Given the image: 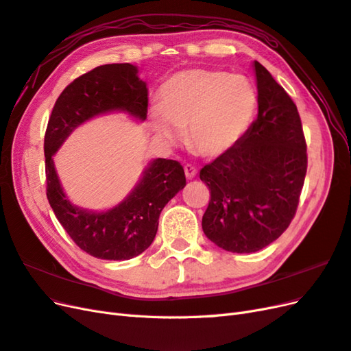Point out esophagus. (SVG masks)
<instances>
[{"mask_svg":"<svg viewBox=\"0 0 351 351\" xmlns=\"http://www.w3.org/2000/svg\"><path fill=\"white\" fill-rule=\"evenodd\" d=\"M184 173H186V177H187V178H195L196 174H197V169H196L193 165L187 164V165L184 167Z\"/></svg>","mask_w":351,"mask_h":351,"instance_id":"esophagus-1","label":"esophagus"}]
</instances>
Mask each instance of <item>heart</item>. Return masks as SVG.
I'll list each match as a JSON object with an SVG mask.
<instances>
[{
	"label": "heart",
	"instance_id": "b5f03b06",
	"mask_svg": "<svg viewBox=\"0 0 351 351\" xmlns=\"http://www.w3.org/2000/svg\"><path fill=\"white\" fill-rule=\"evenodd\" d=\"M258 110V92L241 74L192 69L176 73L159 92V108L149 123L169 143L182 139L190 149L215 158L237 145Z\"/></svg>",
	"mask_w": 351,
	"mask_h": 351
}]
</instances>
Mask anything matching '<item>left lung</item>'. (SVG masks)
Masks as SVG:
<instances>
[{
    "label": "left lung",
    "mask_w": 351,
    "mask_h": 351,
    "mask_svg": "<svg viewBox=\"0 0 351 351\" xmlns=\"http://www.w3.org/2000/svg\"><path fill=\"white\" fill-rule=\"evenodd\" d=\"M258 119L237 145L200 169L210 200L205 236L232 253L258 252L289 228L307 169L295 104L261 62H253Z\"/></svg>",
    "instance_id": "1"
}]
</instances>
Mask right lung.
<instances>
[{
    "mask_svg": "<svg viewBox=\"0 0 351 351\" xmlns=\"http://www.w3.org/2000/svg\"><path fill=\"white\" fill-rule=\"evenodd\" d=\"M137 67L105 64L82 74L61 92L45 132L47 197L60 224L77 246L90 256L127 261L151 246L159 214L186 186L184 169L173 159L158 158L147 164L141 182L119 205L93 212L73 205L61 187L54 154L74 129L93 117L124 111L146 120L147 88Z\"/></svg>",
    "mask_w": 351,
    "mask_h": 351,
    "instance_id": "right-lung-1",
    "label": "right lung"
}]
</instances>
